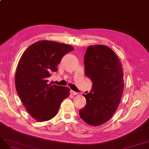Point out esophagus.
<instances>
[{
  "mask_svg": "<svg viewBox=\"0 0 149 149\" xmlns=\"http://www.w3.org/2000/svg\"><path fill=\"white\" fill-rule=\"evenodd\" d=\"M70 93H71L72 95H77L78 94L77 93L75 92H74V90H70Z\"/></svg>",
  "mask_w": 149,
  "mask_h": 149,
  "instance_id": "obj_1",
  "label": "esophagus"
}]
</instances>
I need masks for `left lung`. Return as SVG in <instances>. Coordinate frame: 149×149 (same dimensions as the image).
Returning a JSON list of instances; mask_svg holds the SVG:
<instances>
[{
  "mask_svg": "<svg viewBox=\"0 0 149 149\" xmlns=\"http://www.w3.org/2000/svg\"><path fill=\"white\" fill-rule=\"evenodd\" d=\"M84 59L85 75L92 81L91 92L83 95L87 104L79 111L80 118L89 125L107 122L116 112L124 90L123 65L109 47L90 46Z\"/></svg>",
  "mask_w": 149,
  "mask_h": 149,
  "instance_id": "1",
  "label": "left lung"
}]
</instances>
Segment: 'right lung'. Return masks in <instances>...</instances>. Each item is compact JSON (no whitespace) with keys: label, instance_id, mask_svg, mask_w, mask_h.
<instances>
[{"label":"right lung","instance_id":"obj_1","mask_svg":"<svg viewBox=\"0 0 149 149\" xmlns=\"http://www.w3.org/2000/svg\"><path fill=\"white\" fill-rule=\"evenodd\" d=\"M74 49L69 45L42 40L35 42L23 52L18 63L15 88L24 107L38 122L53 118L61 104L70 95V88L47 84L48 77L62 57Z\"/></svg>","mask_w":149,"mask_h":149}]
</instances>
